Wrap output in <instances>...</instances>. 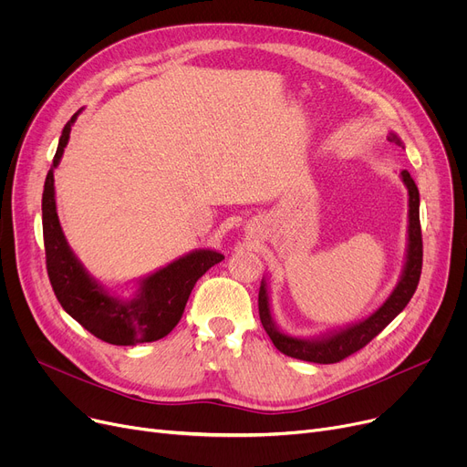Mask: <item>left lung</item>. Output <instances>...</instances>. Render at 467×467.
Wrapping results in <instances>:
<instances>
[{
    "label": "left lung",
    "mask_w": 467,
    "mask_h": 467,
    "mask_svg": "<svg viewBox=\"0 0 467 467\" xmlns=\"http://www.w3.org/2000/svg\"><path fill=\"white\" fill-rule=\"evenodd\" d=\"M388 140L401 147L403 141L398 134L389 132ZM400 178L407 187L409 194V225H407V248H405V263L401 276L391 289L386 301L371 312L363 320L338 327L333 331H326L316 337H296L282 331L273 317L271 310V293L268 284L263 278L259 287V317L261 324L275 342V347L296 359L312 361V363H337L361 350L367 342H371L394 317L407 306L410 297L414 296L416 285H419L422 273V231H420V194L414 180L407 170L400 171Z\"/></svg>",
    "instance_id": "left-lung-1"
}]
</instances>
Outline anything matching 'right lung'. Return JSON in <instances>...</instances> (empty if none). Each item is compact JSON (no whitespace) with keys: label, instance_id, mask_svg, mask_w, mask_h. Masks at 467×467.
Wrapping results in <instances>:
<instances>
[{"label":"right lung","instance_id":"right-lung-1","mask_svg":"<svg viewBox=\"0 0 467 467\" xmlns=\"http://www.w3.org/2000/svg\"><path fill=\"white\" fill-rule=\"evenodd\" d=\"M81 109L66 122L58 140L53 166L43 189V240L47 273L62 308L87 331L117 347H134L166 337L182 320L191 291L206 271L225 259L215 250H192L155 273L136 280L138 289L129 299H120L90 276L69 248L57 213L55 168L60 164L69 141L73 122Z\"/></svg>","mask_w":467,"mask_h":467}]
</instances>
